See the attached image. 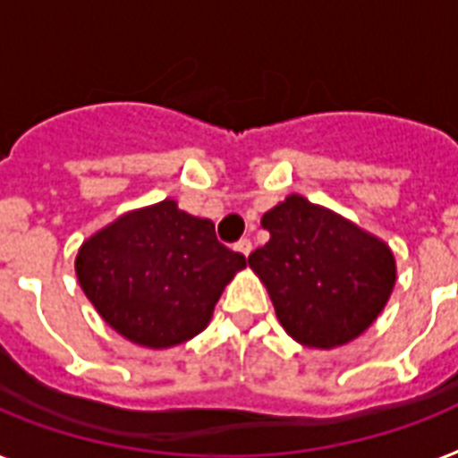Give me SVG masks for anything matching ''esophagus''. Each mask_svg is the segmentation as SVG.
<instances>
[{
	"mask_svg": "<svg viewBox=\"0 0 458 458\" xmlns=\"http://www.w3.org/2000/svg\"><path fill=\"white\" fill-rule=\"evenodd\" d=\"M235 249H237V251H240V254L249 256V254H251V240H247V237H242V240L235 244Z\"/></svg>",
	"mask_w": 458,
	"mask_h": 458,
	"instance_id": "34e87169",
	"label": "esophagus"
}]
</instances>
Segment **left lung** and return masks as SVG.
I'll return each instance as SVG.
<instances>
[{
	"instance_id": "obj_1",
	"label": "left lung",
	"mask_w": 458,
	"mask_h": 458,
	"mask_svg": "<svg viewBox=\"0 0 458 458\" xmlns=\"http://www.w3.org/2000/svg\"><path fill=\"white\" fill-rule=\"evenodd\" d=\"M261 225L270 240L249 254V267L293 341L329 351L369 329L395 287L386 242L301 195L266 211Z\"/></svg>"
}]
</instances>
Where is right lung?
Wrapping results in <instances>:
<instances>
[{
    "mask_svg": "<svg viewBox=\"0 0 458 458\" xmlns=\"http://www.w3.org/2000/svg\"><path fill=\"white\" fill-rule=\"evenodd\" d=\"M244 266V256L216 240L209 218L162 199L89 237L74 273L114 332L157 351L202 332L225 284Z\"/></svg>",
    "mask_w": 458,
    "mask_h": 458,
    "instance_id": "obj_1",
    "label": "right lung"
}]
</instances>
